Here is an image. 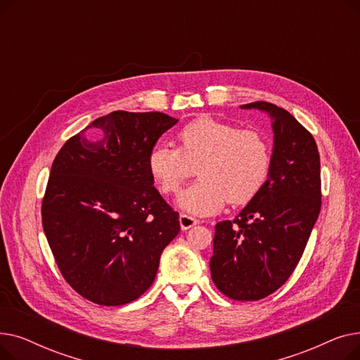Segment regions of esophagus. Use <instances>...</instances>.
I'll return each instance as SVG.
<instances>
[{"label": "esophagus", "instance_id": "obj_1", "mask_svg": "<svg viewBox=\"0 0 360 360\" xmlns=\"http://www.w3.org/2000/svg\"><path fill=\"white\" fill-rule=\"evenodd\" d=\"M197 223H198V220L191 217V216H188V214H181L179 216V224H181V229L182 231H186V229L193 228V226H195Z\"/></svg>", "mask_w": 360, "mask_h": 360}]
</instances>
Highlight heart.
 Listing matches in <instances>:
<instances>
[{
  "mask_svg": "<svg viewBox=\"0 0 360 360\" xmlns=\"http://www.w3.org/2000/svg\"><path fill=\"white\" fill-rule=\"evenodd\" d=\"M178 147L158 141L147 156V169L162 194H176L194 174L200 179L179 195L181 209L213 214L226 201L250 202L262 190L271 169V146L257 129L214 118H198L178 131Z\"/></svg>",
  "mask_w": 360,
  "mask_h": 360,
  "instance_id": "b5f03b06",
  "label": "heart"
}]
</instances>
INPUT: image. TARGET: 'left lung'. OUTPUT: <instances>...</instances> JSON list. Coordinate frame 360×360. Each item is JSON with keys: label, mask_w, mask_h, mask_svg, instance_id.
<instances>
[{"label": "left lung", "mask_w": 360, "mask_h": 360, "mask_svg": "<svg viewBox=\"0 0 360 360\" xmlns=\"http://www.w3.org/2000/svg\"><path fill=\"white\" fill-rule=\"evenodd\" d=\"M267 112L274 147L267 182L233 220L216 224L212 278L235 300H258L285 285L305 251L321 210L316 143L293 115L269 102L242 105Z\"/></svg>", "instance_id": "1"}]
</instances>
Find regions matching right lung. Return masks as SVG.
Returning <instances> with one entry per match:
<instances>
[{"mask_svg": "<svg viewBox=\"0 0 360 360\" xmlns=\"http://www.w3.org/2000/svg\"><path fill=\"white\" fill-rule=\"evenodd\" d=\"M178 120L115 110L71 137L53 159L42 224L68 285L90 302L120 307L153 283L179 214L153 186L148 151ZM89 127L97 129L85 136Z\"/></svg>", "mask_w": 360, "mask_h": 360, "instance_id": "obj_1", "label": "right lung"}]
</instances>
